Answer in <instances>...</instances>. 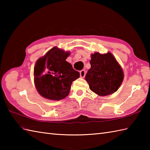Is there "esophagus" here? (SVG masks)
Instances as JSON below:
<instances>
[{"instance_id": "34e87169", "label": "esophagus", "mask_w": 150, "mask_h": 150, "mask_svg": "<svg viewBox=\"0 0 150 150\" xmlns=\"http://www.w3.org/2000/svg\"><path fill=\"white\" fill-rule=\"evenodd\" d=\"M85 75H86V71L85 70H81V71H80V76H81V78H84V77H85Z\"/></svg>"}]
</instances>
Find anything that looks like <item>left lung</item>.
I'll list each match as a JSON object with an SVG mask.
<instances>
[{"mask_svg": "<svg viewBox=\"0 0 150 150\" xmlns=\"http://www.w3.org/2000/svg\"><path fill=\"white\" fill-rule=\"evenodd\" d=\"M91 68L85 79L90 89L100 96H106L117 91L124 78L123 71L112 54L95 53L91 55Z\"/></svg>", "mask_w": 150, "mask_h": 150, "instance_id": "left-lung-1", "label": "left lung"}]
</instances>
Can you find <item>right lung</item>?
Wrapping results in <instances>:
<instances>
[{"label": "right lung", "mask_w": 150, "mask_h": 150, "mask_svg": "<svg viewBox=\"0 0 150 150\" xmlns=\"http://www.w3.org/2000/svg\"><path fill=\"white\" fill-rule=\"evenodd\" d=\"M69 52L54 47L37 60L34 81L40 95L50 100H60L69 94L72 82L80 77L66 59Z\"/></svg>", "instance_id": "add662e5"}]
</instances>
